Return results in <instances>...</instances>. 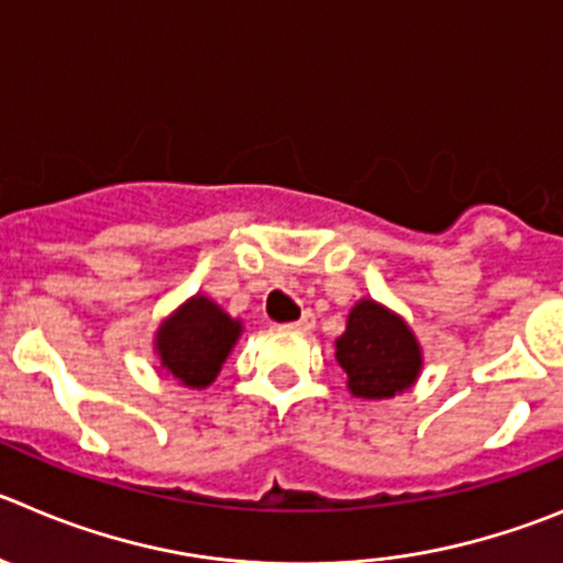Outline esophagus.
Instances as JSON below:
<instances>
[{
	"mask_svg": "<svg viewBox=\"0 0 563 563\" xmlns=\"http://www.w3.org/2000/svg\"><path fill=\"white\" fill-rule=\"evenodd\" d=\"M288 328H291V330H299V333H308V330H313V313H311V311H306V313H302V317L297 319V322L288 324Z\"/></svg>",
	"mask_w": 563,
	"mask_h": 563,
	"instance_id": "obj_1",
	"label": "esophagus"
}]
</instances>
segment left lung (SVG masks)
<instances>
[{
    "instance_id": "1",
    "label": "left lung",
    "mask_w": 563,
    "mask_h": 563,
    "mask_svg": "<svg viewBox=\"0 0 563 563\" xmlns=\"http://www.w3.org/2000/svg\"><path fill=\"white\" fill-rule=\"evenodd\" d=\"M335 361L355 397L388 400L417 383L422 346L402 317L375 299H361L346 317V330L335 339Z\"/></svg>"
}]
</instances>
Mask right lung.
I'll use <instances>...</instances> for the list:
<instances>
[{
	"label": "right lung",
	"mask_w": 563,
	"mask_h": 563,
	"mask_svg": "<svg viewBox=\"0 0 563 563\" xmlns=\"http://www.w3.org/2000/svg\"><path fill=\"white\" fill-rule=\"evenodd\" d=\"M241 335V322L224 313L205 294L186 299L155 333L161 366L188 388H205L217 380L230 350Z\"/></svg>",
	"instance_id": "1"
}]
</instances>
